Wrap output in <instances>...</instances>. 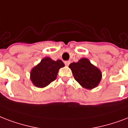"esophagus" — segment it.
<instances>
[{"instance_id": "obj_1", "label": "esophagus", "mask_w": 128, "mask_h": 128, "mask_svg": "<svg viewBox=\"0 0 128 128\" xmlns=\"http://www.w3.org/2000/svg\"><path fill=\"white\" fill-rule=\"evenodd\" d=\"M65 64L66 66H68V65L70 64V61H65Z\"/></svg>"}]
</instances>
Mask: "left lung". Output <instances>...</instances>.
<instances>
[{"label": "left lung", "mask_w": 128, "mask_h": 128, "mask_svg": "<svg viewBox=\"0 0 128 128\" xmlns=\"http://www.w3.org/2000/svg\"><path fill=\"white\" fill-rule=\"evenodd\" d=\"M75 80L82 88L92 90L101 82L102 73L100 69L92 64L87 58H82L77 63L69 65Z\"/></svg>", "instance_id": "8db88e82"}]
</instances>
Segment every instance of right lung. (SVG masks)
Segmentation results:
<instances>
[{
  "label": "right lung",
  "instance_id": "obj_1",
  "mask_svg": "<svg viewBox=\"0 0 128 128\" xmlns=\"http://www.w3.org/2000/svg\"><path fill=\"white\" fill-rule=\"evenodd\" d=\"M65 66L61 60L46 57L30 71V80L35 87L43 88L56 80L59 69Z\"/></svg>",
  "mask_w": 128,
  "mask_h": 128
}]
</instances>
